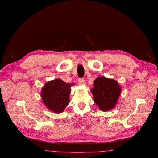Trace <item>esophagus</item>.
<instances>
[{"label":"esophagus","instance_id":"1","mask_svg":"<svg viewBox=\"0 0 158 158\" xmlns=\"http://www.w3.org/2000/svg\"><path fill=\"white\" fill-rule=\"evenodd\" d=\"M84 81H85V80H84L83 78H80V79H78L79 84L81 85H82L84 83Z\"/></svg>","mask_w":158,"mask_h":158}]
</instances>
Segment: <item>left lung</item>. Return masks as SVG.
<instances>
[{"label":"left lung","instance_id":"8db88e82","mask_svg":"<svg viewBox=\"0 0 158 158\" xmlns=\"http://www.w3.org/2000/svg\"><path fill=\"white\" fill-rule=\"evenodd\" d=\"M121 88L117 81L105 77H98L94 81V87L90 91L94 100L102 111L113 109L119 98Z\"/></svg>","mask_w":158,"mask_h":158}]
</instances>
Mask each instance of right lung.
<instances>
[{
  "label": "right lung",
  "mask_w": 158,
  "mask_h": 158,
  "mask_svg": "<svg viewBox=\"0 0 158 158\" xmlns=\"http://www.w3.org/2000/svg\"><path fill=\"white\" fill-rule=\"evenodd\" d=\"M74 83H68L56 79L45 83L41 97L45 106L56 114L62 112L69 103L70 88Z\"/></svg>",
  "instance_id": "right-lung-1"
}]
</instances>
